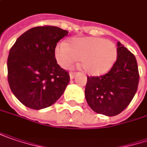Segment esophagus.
I'll use <instances>...</instances> for the list:
<instances>
[{
    "mask_svg": "<svg viewBox=\"0 0 147 147\" xmlns=\"http://www.w3.org/2000/svg\"><path fill=\"white\" fill-rule=\"evenodd\" d=\"M69 76L71 79L74 78V77L76 76V73H75V72H71V73L69 74Z\"/></svg>",
    "mask_w": 147,
    "mask_h": 147,
    "instance_id": "34e87169",
    "label": "esophagus"
}]
</instances>
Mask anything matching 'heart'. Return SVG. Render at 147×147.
<instances>
[{
	"label": "heart",
	"instance_id": "heart-1",
	"mask_svg": "<svg viewBox=\"0 0 147 147\" xmlns=\"http://www.w3.org/2000/svg\"><path fill=\"white\" fill-rule=\"evenodd\" d=\"M55 57L63 69H70L80 59V66L92 76L106 74L117 58V48L113 42L103 38H74L69 45L59 43L55 49Z\"/></svg>",
	"mask_w": 147,
	"mask_h": 147
}]
</instances>
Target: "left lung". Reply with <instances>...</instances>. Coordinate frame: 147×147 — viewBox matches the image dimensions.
Segmentation results:
<instances>
[{
	"mask_svg": "<svg viewBox=\"0 0 147 147\" xmlns=\"http://www.w3.org/2000/svg\"><path fill=\"white\" fill-rule=\"evenodd\" d=\"M138 83L139 72L135 55L117 42V61L106 74L88 77L85 98L95 113L116 116L130 104Z\"/></svg>",
	"mask_w": 147,
	"mask_h": 147,
	"instance_id": "obj_1",
	"label": "left lung"
}]
</instances>
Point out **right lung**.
I'll use <instances>...</instances> for the list:
<instances>
[{
  "mask_svg": "<svg viewBox=\"0 0 147 147\" xmlns=\"http://www.w3.org/2000/svg\"><path fill=\"white\" fill-rule=\"evenodd\" d=\"M68 33L56 26H37L21 34L11 47L8 83L13 94L27 107H50L69 84V72L57 63L55 54L57 43Z\"/></svg>",
  "mask_w": 147,
  "mask_h": 147,
  "instance_id": "right-lung-1",
  "label": "right lung"
}]
</instances>
